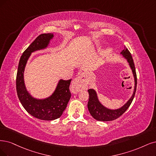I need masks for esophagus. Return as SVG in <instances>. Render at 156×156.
<instances>
[{
  "mask_svg": "<svg viewBox=\"0 0 156 156\" xmlns=\"http://www.w3.org/2000/svg\"><path fill=\"white\" fill-rule=\"evenodd\" d=\"M86 87V82L85 80V74H81L74 78L72 82L71 88L74 93H77L79 91L85 89Z\"/></svg>",
  "mask_w": 156,
  "mask_h": 156,
  "instance_id": "esophagus-1",
  "label": "esophagus"
}]
</instances>
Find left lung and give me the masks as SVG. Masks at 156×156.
Returning a JSON list of instances; mask_svg holds the SVG:
<instances>
[{"mask_svg": "<svg viewBox=\"0 0 156 156\" xmlns=\"http://www.w3.org/2000/svg\"><path fill=\"white\" fill-rule=\"evenodd\" d=\"M122 53L129 63V65L132 69V73H133L135 78V87L134 93L132 94L131 98L122 108L117 109V110H110V109H108L101 105V103L99 102L98 100L97 95L94 90L89 89L88 92L89 94V100L87 107L91 116L96 120L101 121V122H108V121L116 119L127 110L134 98L137 87V75L134 60L133 58H132V56L131 55V53H130V51L125 46V49L122 51Z\"/></svg>", "mask_w": 156, "mask_h": 156, "instance_id": "8db88e82", "label": "left lung"}]
</instances>
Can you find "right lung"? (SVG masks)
<instances>
[{"label":"right lung","instance_id":"right-lung-1","mask_svg":"<svg viewBox=\"0 0 156 156\" xmlns=\"http://www.w3.org/2000/svg\"><path fill=\"white\" fill-rule=\"evenodd\" d=\"M53 37V34L51 33L41 34L29 45L20 57L16 78L17 96L22 106L32 116L47 121L59 118L62 115L71 96L69 90L71 80H61L53 95L47 99L39 100L33 98L27 92L24 82V71L32 52L45 48Z\"/></svg>","mask_w":156,"mask_h":156}]
</instances>
